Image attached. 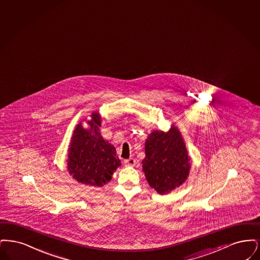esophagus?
I'll use <instances>...</instances> for the list:
<instances>
[{"label":"esophagus","instance_id":"esophagus-1","mask_svg":"<svg viewBox=\"0 0 260 260\" xmlns=\"http://www.w3.org/2000/svg\"><path fill=\"white\" fill-rule=\"evenodd\" d=\"M125 166H135L136 160L134 158H129L124 161Z\"/></svg>","mask_w":260,"mask_h":260}]
</instances>
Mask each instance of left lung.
Segmentation results:
<instances>
[{
    "label": "left lung",
    "mask_w": 260,
    "mask_h": 260,
    "mask_svg": "<svg viewBox=\"0 0 260 260\" xmlns=\"http://www.w3.org/2000/svg\"><path fill=\"white\" fill-rule=\"evenodd\" d=\"M145 146L143 171L150 187L159 194H166L186 181L190 158L177 127L172 126L168 132H151Z\"/></svg>",
    "instance_id": "8db88e82"
}]
</instances>
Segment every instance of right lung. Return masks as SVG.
<instances>
[{
	"mask_svg": "<svg viewBox=\"0 0 260 260\" xmlns=\"http://www.w3.org/2000/svg\"><path fill=\"white\" fill-rule=\"evenodd\" d=\"M89 127L77 125L69 147L68 171L82 184L102 187L112 180L114 171L121 165L115 147L100 134L101 116L94 112Z\"/></svg>",
	"mask_w": 260,
	"mask_h": 260,
	"instance_id": "right-lung-1",
	"label": "right lung"
}]
</instances>
